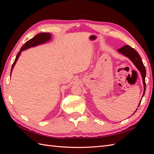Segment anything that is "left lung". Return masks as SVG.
<instances>
[{"label":"left lung","mask_w":154,"mask_h":154,"mask_svg":"<svg viewBox=\"0 0 154 154\" xmlns=\"http://www.w3.org/2000/svg\"><path fill=\"white\" fill-rule=\"evenodd\" d=\"M118 52L120 54H123L125 57H127L128 58L130 59V61H131L135 66L136 67V68L139 70V71L140 72L141 75L142 76V80H143V87H144V91H143V94L142 96V98L143 97L144 95V93H145V90H146V83H145V77H146V69L145 67H144L143 63L142 62V60L140 57V56L139 55L137 51L133 49L132 48L130 47V46L127 45H125L122 48L118 49ZM141 98V100H142ZM141 101L139 102V103L137 106L139 107V105L141 103ZM137 109L136 110V111L134 112L133 114L136 112L137 111ZM132 114V115H133Z\"/></svg>","instance_id":"1"}]
</instances>
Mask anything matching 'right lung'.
<instances>
[{
	"mask_svg": "<svg viewBox=\"0 0 154 154\" xmlns=\"http://www.w3.org/2000/svg\"><path fill=\"white\" fill-rule=\"evenodd\" d=\"M51 40V35L50 33H49V32H47V33H45V32H41V33L37 34L36 36H35L33 37V38H32L26 42L24 44V45L21 48L19 52H18V53L17 54L15 61H14V62L12 65V67H11V73H10V76H11V74L13 69L14 68V66H15L17 61L20 56L22 51H25V50L29 49V48H31L36 47V46H37V45L45 44V43L48 42L50 41Z\"/></svg>",
	"mask_w": 154,
	"mask_h": 154,
	"instance_id": "1",
	"label": "right lung"
}]
</instances>
